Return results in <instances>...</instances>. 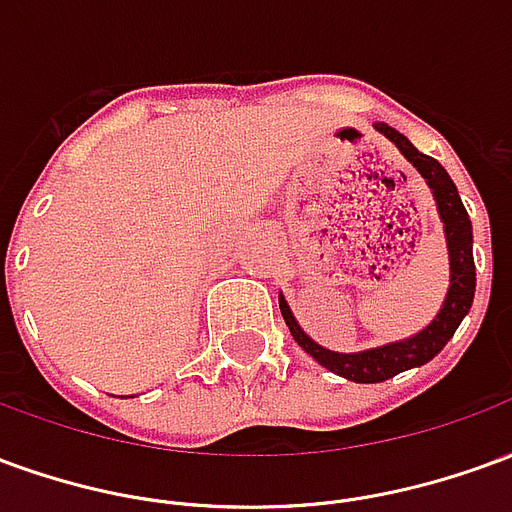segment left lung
I'll return each mask as SVG.
<instances>
[{
	"mask_svg": "<svg viewBox=\"0 0 512 512\" xmlns=\"http://www.w3.org/2000/svg\"><path fill=\"white\" fill-rule=\"evenodd\" d=\"M376 131H381L417 167V172L425 178L430 191H433V200H436L441 222H444L447 255H450V288H447V296L441 301V310L436 312V318L422 332L411 334L406 340H397V343L367 348V351H359V354H337V351H329V348L315 343L312 337L304 334L299 321L293 318L288 301L279 296V310H282V318L288 323L293 340L318 365L332 370L337 376L348 378V381H356V384H378V381H386V378L397 376L403 370H411V367L430 362L444 345L450 343V337L458 329V323L466 318V312L472 310L474 301L472 222H469V213L463 208L461 194H458L455 183L447 175V169L441 167L436 158L419 153L417 147L411 145L406 136L395 131L392 126L376 123Z\"/></svg>",
	"mask_w": 512,
	"mask_h": 512,
	"instance_id": "left-lung-1",
	"label": "left lung"
}]
</instances>
